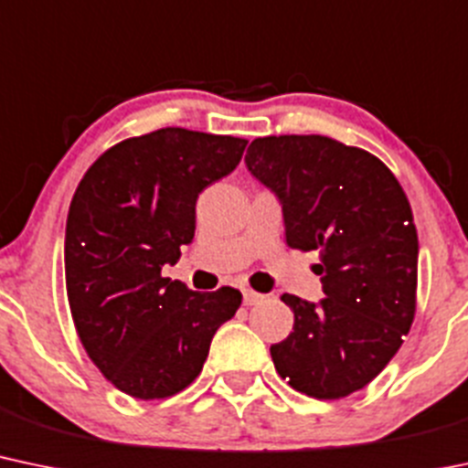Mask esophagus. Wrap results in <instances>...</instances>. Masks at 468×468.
Returning <instances> with one entry per match:
<instances>
[{"instance_id":"34e87169","label":"esophagus","mask_w":468,"mask_h":468,"mask_svg":"<svg viewBox=\"0 0 468 468\" xmlns=\"http://www.w3.org/2000/svg\"><path fill=\"white\" fill-rule=\"evenodd\" d=\"M261 300H264V295H261V292H255V291H250V289H244V304H246V306L260 304Z\"/></svg>"}]
</instances>
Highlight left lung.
I'll list each match as a JSON object with an SVG mask.
<instances>
[{"label": "left lung", "instance_id": "8db88e82", "mask_svg": "<svg viewBox=\"0 0 468 468\" xmlns=\"http://www.w3.org/2000/svg\"><path fill=\"white\" fill-rule=\"evenodd\" d=\"M244 159L280 197L286 244L320 253L324 300L282 295L295 324L271 346L277 373L315 399L346 398L382 373L413 324L418 230L407 195L376 155L324 135L258 137Z\"/></svg>", "mask_w": 468, "mask_h": 468}]
</instances>
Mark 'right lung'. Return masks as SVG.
<instances>
[{"label":"right lung","mask_w":468,"mask_h":468,"mask_svg":"<svg viewBox=\"0 0 468 468\" xmlns=\"http://www.w3.org/2000/svg\"><path fill=\"white\" fill-rule=\"evenodd\" d=\"M246 140L159 128L101 153L81 177L66 219V292L77 335L115 388L171 398L202 373L210 340L242 304L162 277L195 235L197 195L229 176Z\"/></svg>","instance_id":"1"}]
</instances>
